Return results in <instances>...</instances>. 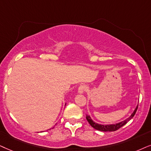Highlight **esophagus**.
<instances>
[{"label": "esophagus", "mask_w": 151, "mask_h": 151, "mask_svg": "<svg viewBox=\"0 0 151 151\" xmlns=\"http://www.w3.org/2000/svg\"><path fill=\"white\" fill-rule=\"evenodd\" d=\"M86 90H87V88L85 85H81L78 88V92L80 94H83L86 91Z\"/></svg>", "instance_id": "obj_1"}]
</instances>
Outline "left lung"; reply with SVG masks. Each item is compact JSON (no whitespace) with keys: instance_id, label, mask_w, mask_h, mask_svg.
<instances>
[{"instance_id":"8db88e82","label":"left lung","mask_w":151,"mask_h":151,"mask_svg":"<svg viewBox=\"0 0 151 151\" xmlns=\"http://www.w3.org/2000/svg\"><path fill=\"white\" fill-rule=\"evenodd\" d=\"M138 105L137 106L135 109H134V112H132L129 117L127 118V119L124 120V121H122L121 122H119L117 124H108V125H102V124H99L97 123H95V122L92 121L91 117L89 115H86V119L88 122V123L90 124V126H92V128H94V129L100 130V131H104V132H112V131H115V130L119 129L120 128L122 127V126L125 125L126 124H127L128 122H129L130 119L133 117L134 114L136 113L137 110Z\"/></svg>"}]
</instances>
